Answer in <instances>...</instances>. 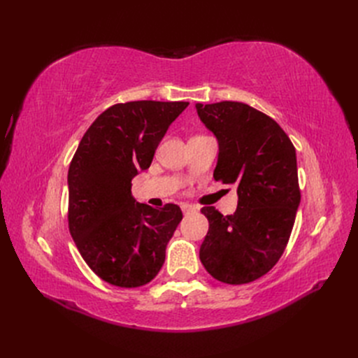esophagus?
Instances as JSON below:
<instances>
[{
	"label": "esophagus",
	"mask_w": 358,
	"mask_h": 358,
	"mask_svg": "<svg viewBox=\"0 0 358 358\" xmlns=\"http://www.w3.org/2000/svg\"><path fill=\"white\" fill-rule=\"evenodd\" d=\"M180 208H182L183 212H191V210H196V209H197L196 206H192V204H189V203H182Z\"/></svg>",
	"instance_id": "esophagus-1"
}]
</instances>
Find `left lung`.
I'll return each mask as SVG.
<instances>
[{
  "label": "left lung",
  "instance_id": "1",
  "mask_svg": "<svg viewBox=\"0 0 358 358\" xmlns=\"http://www.w3.org/2000/svg\"><path fill=\"white\" fill-rule=\"evenodd\" d=\"M218 138L215 180L237 189V209H201L209 231L200 246L204 268L224 284L252 282L284 254L300 204L296 148L272 117L239 101L196 104Z\"/></svg>",
  "mask_w": 358,
  "mask_h": 358
}]
</instances>
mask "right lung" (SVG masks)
Wrapping results in <instances>:
<instances>
[{
	"label": "right lung",
	"instance_id": "right-lung-1",
	"mask_svg": "<svg viewBox=\"0 0 358 358\" xmlns=\"http://www.w3.org/2000/svg\"><path fill=\"white\" fill-rule=\"evenodd\" d=\"M187 101H128L95 119L69 169V229L80 255L106 282L122 288L152 280L182 220L178 204L137 203L131 179L149 169Z\"/></svg>",
	"mask_w": 358,
	"mask_h": 358
}]
</instances>
